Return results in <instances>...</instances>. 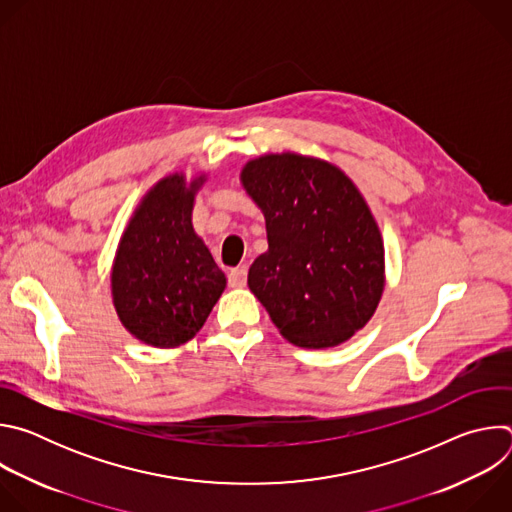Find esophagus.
Segmentation results:
<instances>
[{
  "label": "esophagus",
  "mask_w": 512,
  "mask_h": 512,
  "mask_svg": "<svg viewBox=\"0 0 512 512\" xmlns=\"http://www.w3.org/2000/svg\"><path fill=\"white\" fill-rule=\"evenodd\" d=\"M229 285L231 287H245L247 285V265L235 267L229 271Z\"/></svg>",
  "instance_id": "1"
}]
</instances>
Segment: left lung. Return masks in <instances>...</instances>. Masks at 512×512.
Wrapping results in <instances>:
<instances>
[{"label":"left lung","mask_w":512,"mask_h":512,"mask_svg":"<svg viewBox=\"0 0 512 512\" xmlns=\"http://www.w3.org/2000/svg\"><path fill=\"white\" fill-rule=\"evenodd\" d=\"M241 180L269 243L249 269L255 298L291 344L348 340L383 294L385 249L367 202L338 168L296 154L249 162Z\"/></svg>","instance_id":"obj_1"}]
</instances>
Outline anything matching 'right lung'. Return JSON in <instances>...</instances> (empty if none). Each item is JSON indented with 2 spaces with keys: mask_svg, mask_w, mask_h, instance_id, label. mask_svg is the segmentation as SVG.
<instances>
[{
  "mask_svg": "<svg viewBox=\"0 0 512 512\" xmlns=\"http://www.w3.org/2000/svg\"><path fill=\"white\" fill-rule=\"evenodd\" d=\"M194 182L162 180L129 221L113 275V302L123 326L158 348L180 346L206 322L227 285L192 229Z\"/></svg>",
  "mask_w": 512,
  "mask_h": 512,
  "instance_id": "obj_1",
  "label": "right lung"
}]
</instances>
